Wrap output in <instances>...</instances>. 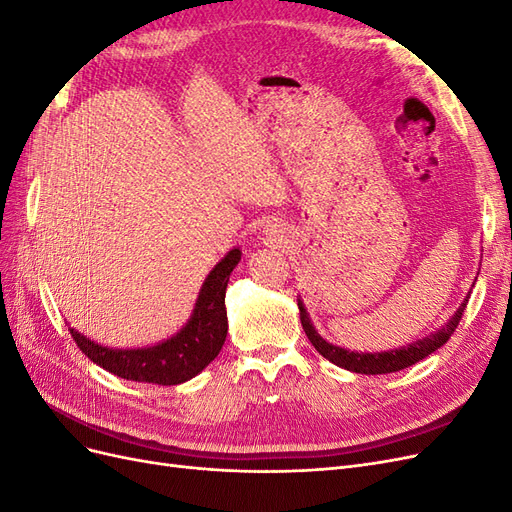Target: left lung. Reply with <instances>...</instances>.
<instances>
[{
    "mask_svg": "<svg viewBox=\"0 0 512 512\" xmlns=\"http://www.w3.org/2000/svg\"><path fill=\"white\" fill-rule=\"evenodd\" d=\"M468 299L470 297H466V301L459 305V309L451 316V320H448L438 331H433L431 335H427L423 339H416V342H412V344H406V346L395 348V350H386V352H350L346 348L333 346L327 342V339H322L318 335L312 320H309V316H307V309L301 299H299V312H301V324H303V331H305L307 339L324 356V359H329L337 367L354 371V374L376 376V374H393V371L406 369L418 361H423L425 356L436 352L440 346H444L448 339H451V335L455 333V329L459 327V320L463 316V309H466V305H468Z\"/></svg>",
    "mask_w": 512,
    "mask_h": 512,
    "instance_id": "obj_1",
    "label": "left lung"
}]
</instances>
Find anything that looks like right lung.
<instances>
[{
    "label": "right lung",
    "instance_id": "right-lung-1",
    "mask_svg": "<svg viewBox=\"0 0 512 512\" xmlns=\"http://www.w3.org/2000/svg\"><path fill=\"white\" fill-rule=\"evenodd\" d=\"M239 260L241 250L235 247L213 267L198 292L190 320L166 342L149 348L119 350L100 346L79 331L70 329L76 346L96 365L123 380L170 386L194 378L220 354L226 342L228 318L224 297L228 277L239 265Z\"/></svg>",
    "mask_w": 512,
    "mask_h": 512
}]
</instances>
